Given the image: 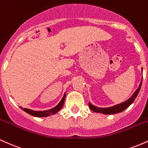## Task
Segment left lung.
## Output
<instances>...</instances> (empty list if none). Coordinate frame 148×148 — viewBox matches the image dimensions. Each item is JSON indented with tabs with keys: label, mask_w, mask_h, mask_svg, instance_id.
<instances>
[{
	"label": "left lung",
	"mask_w": 148,
	"mask_h": 148,
	"mask_svg": "<svg viewBox=\"0 0 148 148\" xmlns=\"http://www.w3.org/2000/svg\"><path fill=\"white\" fill-rule=\"evenodd\" d=\"M141 84H142V80L140 85H139L138 88L135 91V92L134 93L133 95L132 96V97L130 98L128 100H127V101H125V102L120 103V104H118V105H115L114 106L109 107V108H98V107L93 106V105H92L90 103H89L90 108L91 111L95 112V113H103V114H106V115L115 114V113H120V112L123 111L124 110L126 109L127 108H128V107L134 102V99L136 98L139 91H140V87H141Z\"/></svg>",
	"instance_id": "left-lung-1"
}]
</instances>
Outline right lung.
Masks as SVG:
<instances>
[{
  "mask_svg": "<svg viewBox=\"0 0 148 148\" xmlns=\"http://www.w3.org/2000/svg\"><path fill=\"white\" fill-rule=\"evenodd\" d=\"M64 99H65V93H64L63 97L61 101H60V103L57 105L56 106H55L54 108H51L50 110H47V111H33V110L30 109H28V108H23V111L25 112H26L28 114L33 115V116H35V117H47V116H49L51 115H54L58 112L61 108H62L64 104ZM21 108H22L21 107Z\"/></svg>",
  "mask_w": 148,
  "mask_h": 148,
  "instance_id": "1",
  "label": "right lung"
}]
</instances>
